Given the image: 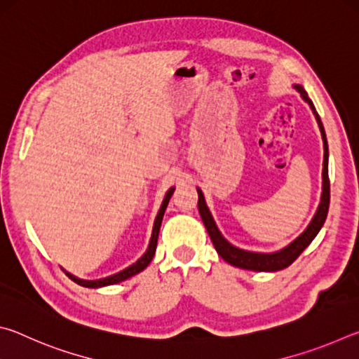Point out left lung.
<instances>
[{"instance_id": "obj_1", "label": "left lung", "mask_w": 359, "mask_h": 359, "mask_svg": "<svg viewBox=\"0 0 359 359\" xmlns=\"http://www.w3.org/2000/svg\"><path fill=\"white\" fill-rule=\"evenodd\" d=\"M294 88L301 93L302 100L309 102V106L313 111L315 118H317V123L320 126L321 131V137H323V147H325V156H323V193H321V201L317 209V214L313 215L312 222L306 231L296 238L290 245H287L282 250H278L276 253H255V252H247L242 250V248H238L234 245H231L229 242L223 238L220 231H218L217 224L212 218L210 212L205 205L204 201V194L203 191L198 188V209L199 214H201V218L204 222V226L208 229V233L212 239V244H214L217 253L220 257L229 263L231 266L241 267V269H248V271H258V272H276V271H282L285 267H288L293 261L299 257V255L306 250L309 244L315 239V236L318 234V231L323 226V223L326 220L327 215V209H330V177H327V142H326V135H325V128L323 123H321L320 115L315 111L313 102L309 100V96L306 93L301 85H294Z\"/></svg>"}]
</instances>
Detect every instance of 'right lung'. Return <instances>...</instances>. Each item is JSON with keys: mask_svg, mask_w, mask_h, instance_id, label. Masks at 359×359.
Instances as JSON below:
<instances>
[{"mask_svg": "<svg viewBox=\"0 0 359 359\" xmlns=\"http://www.w3.org/2000/svg\"><path fill=\"white\" fill-rule=\"evenodd\" d=\"M174 193V188H171L166 193L165 199H163V204L160 210H158V215L155 218V223H154V231H151V238L149 242V248L147 252H145L141 258H139L135 264H131L130 267H126V269L117 272V274H114L111 277H106V278H100V280H82V278H77L69 272H66V276H68L72 282H76L77 285H81V287H87V288H100V287H107V285H114V283H118V282H123L126 278H130L133 276L139 274V272L144 271L145 267L150 264L151 258H154L155 250H156V242H158V233H160V226H161V220H163V215H165V210L168 208V203L169 199H171Z\"/></svg>", "mask_w": 359, "mask_h": 359, "instance_id": "right-lung-1", "label": "right lung"}]
</instances>
